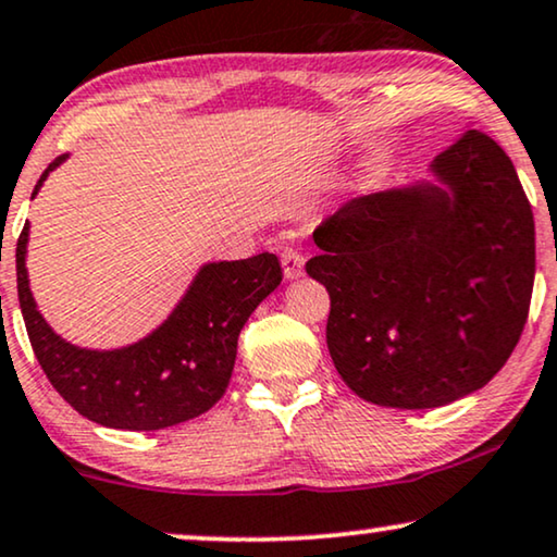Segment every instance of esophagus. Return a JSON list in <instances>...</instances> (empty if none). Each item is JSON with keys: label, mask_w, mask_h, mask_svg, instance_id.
<instances>
[{"label": "esophagus", "mask_w": 557, "mask_h": 557, "mask_svg": "<svg viewBox=\"0 0 557 557\" xmlns=\"http://www.w3.org/2000/svg\"><path fill=\"white\" fill-rule=\"evenodd\" d=\"M280 262H283L285 277H298V274H302V262H306V257H302V251L298 247H283L280 249Z\"/></svg>", "instance_id": "34e87169"}]
</instances>
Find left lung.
Masks as SVG:
<instances>
[{
    "mask_svg": "<svg viewBox=\"0 0 557 557\" xmlns=\"http://www.w3.org/2000/svg\"><path fill=\"white\" fill-rule=\"evenodd\" d=\"M450 185L354 198L313 232L325 341L367 403L428 410L507 364L535 283V219L507 152L466 129L433 160Z\"/></svg>",
    "mask_w": 557,
    "mask_h": 557,
    "instance_id": "8db88e82",
    "label": "left lung"
}]
</instances>
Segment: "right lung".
<instances>
[{
  "instance_id": "right-lung-1",
  "label": "right lung",
  "mask_w": 557,
  "mask_h": 557,
  "mask_svg": "<svg viewBox=\"0 0 557 557\" xmlns=\"http://www.w3.org/2000/svg\"><path fill=\"white\" fill-rule=\"evenodd\" d=\"M63 160L50 162L35 193ZM25 247L27 224L17 239V295L42 372L73 410L119 430H162L211 410L232 380L244 323L283 280L270 251L206 264L158 331L116 351H86L55 336L37 313Z\"/></svg>"
}]
</instances>
